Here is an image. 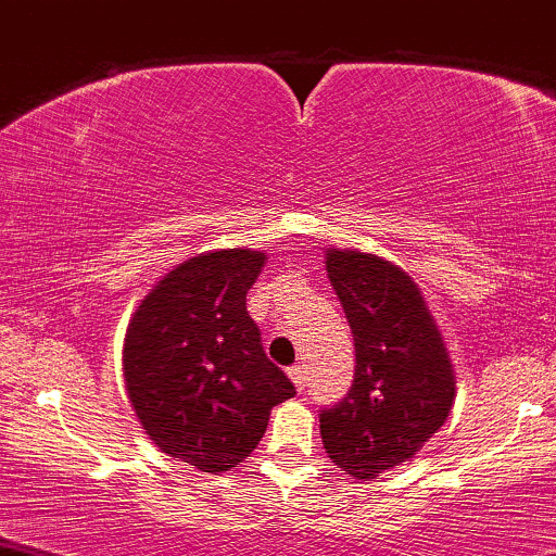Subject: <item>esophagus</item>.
Listing matches in <instances>:
<instances>
[{
	"mask_svg": "<svg viewBox=\"0 0 556 556\" xmlns=\"http://www.w3.org/2000/svg\"><path fill=\"white\" fill-rule=\"evenodd\" d=\"M287 371H290V377H292L294 388H298L300 392L307 388V371H305V367H302V364H294V367H290Z\"/></svg>",
	"mask_w": 556,
	"mask_h": 556,
	"instance_id": "34e87169",
	"label": "esophagus"
}]
</instances>
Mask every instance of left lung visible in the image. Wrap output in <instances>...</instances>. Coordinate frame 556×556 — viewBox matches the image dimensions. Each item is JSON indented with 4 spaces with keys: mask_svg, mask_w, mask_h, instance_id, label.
I'll return each instance as SVG.
<instances>
[{
    "mask_svg": "<svg viewBox=\"0 0 556 556\" xmlns=\"http://www.w3.org/2000/svg\"><path fill=\"white\" fill-rule=\"evenodd\" d=\"M328 279L354 333V382L320 407L330 459L359 480L403 465L444 426L454 375L418 287L371 254L330 251Z\"/></svg>",
    "mask_w": 556,
    "mask_h": 556,
    "instance_id": "1",
    "label": "left lung"
}]
</instances>
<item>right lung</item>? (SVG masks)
Returning <instances> with one entry per match:
<instances>
[{
    "label": "right lung",
    "instance_id": "obj_1",
    "mask_svg": "<svg viewBox=\"0 0 556 556\" xmlns=\"http://www.w3.org/2000/svg\"><path fill=\"white\" fill-rule=\"evenodd\" d=\"M264 266L249 249L179 264L140 302L125 336V384L161 452L226 472L254 452L294 384L264 354L245 294Z\"/></svg>",
    "mask_w": 556,
    "mask_h": 556
}]
</instances>
